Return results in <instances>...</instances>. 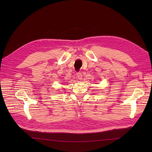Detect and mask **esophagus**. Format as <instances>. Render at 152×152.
I'll return each instance as SVG.
<instances>
[{
    "label": "esophagus",
    "instance_id": "esophagus-1",
    "mask_svg": "<svg viewBox=\"0 0 152 152\" xmlns=\"http://www.w3.org/2000/svg\"><path fill=\"white\" fill-rule=\"evenodd\" d=\"M77 77H78V79L79 80H82V74L81 72H78L77 73Z\"/></svg>",
    "mask_w": 152,
    "mask_h": 152
}]
</instances>
